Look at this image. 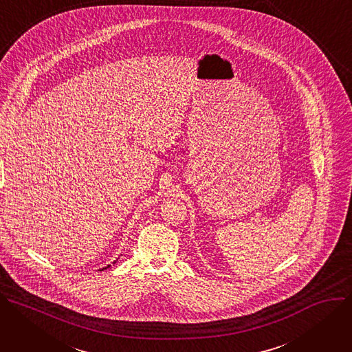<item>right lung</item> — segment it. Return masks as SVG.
Instances as JSON below:
<instances>
[{
    "label": "right lung",
    "instance_id": "obj_1",
    "mask_svg": "<svg viewBox=\"0 0 352 352\" xmlns=\"http://www.w3.org/2000/svg\"><path fill=\"white\" fill-rule=\"evenodd\" d=\"M107 267H110V265H107ZM107 267H106V268H107Z\"/></svg>",
    "mask_w": 352,
    "mask_h": 352
}]
</instances>
